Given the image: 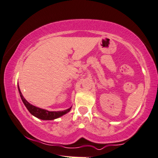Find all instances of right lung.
Returning <instances> with one entry per match:
<instances>
[{
    "label": "right lung",
    "mask_w": 158,
    "mask_h": 158,
    "mask_svg": "<svg viewBox=\"0 0 158 158\" xmlns=\"http://www.w3.org/2000/svg\"><path fill=\"white\" fill-rule=\"evenodd\" d=\"M18 89H19V95H20L21 99L23 101V102L26 108L27 109V110L30 111V113L32 115L35 116L37 118L43 119V120H52V119H57L58 117H61V116L65 114L68 112H69L70 110H71V107L69 108V109H66V110L64 111H49L47 110H45V109H40L39 107L34 106L31 103L27 102V101L25 99V98L23 97V94H22L20 89H19V85H18Z\"/></svg>",
    "instance_id": "right-lung-1"
}]
</instances>
